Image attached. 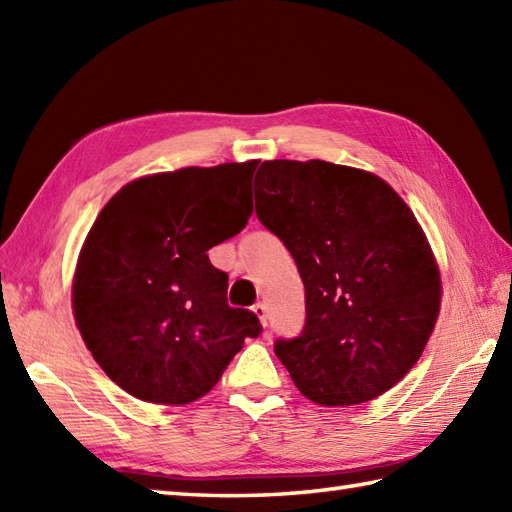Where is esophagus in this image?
I'll list each match as a JSON object with an SVG mask.
<instances>
[{
  "instance_id": "esophagus-1",
  "label": "esophagus",
  "mask_w": 512,
  "mask_h": 512,
  "mask_svg": "<svg viewBox=\"0 0 512 512\" xmlns=\"http://www.w3.org/2000/svg\"><path fill=\"white\" fill-rule=\"evenodd\" d=\"M253 312L259 317V321H262V325H268V312H266V303H255L253 306Z\"/></svg>"
}]
</instances>
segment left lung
Returning a JSON list of instances; mask_svg holds the SVG:
<instances>
[{
    "label": "left lung",
    "mask_w": 512,
    "mask_h": 512,
    "mask_svg": "<svg viewBox=\"0 0 512 512\" xmlns=\"http://www.w3.org/2000/svg\"><path fill=\"white\" fill-rule=\"evenodd\" d=\"M255 213L297 264L306 323L275 354L323 407L367 402L416 365L440 312L422 228L374 173L325 160H266Z\"/></svg>",
    "instance_id": "8db88e82"
}]
</instances>
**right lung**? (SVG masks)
Masks as SVG:
<instances>
[{
    "mask_svg": "<svg viewBox=\"0 0 512 512\" xmlns=\"http://www.w3.org/2000/svg\"><path fill=\"white\" fill-rule=\"evenodd\" d=\"M259 160L187 167L129 182L105 204L76 264L74 319L94 361L127 394L187 405L257 339V314L231 308L209 250L253 215Z\"/></svg>",
    "mask_w": 512,
    "mask_h": 512,
    "instance_id": "add662e5",
    "label": "right lung"
}]
</instances>
